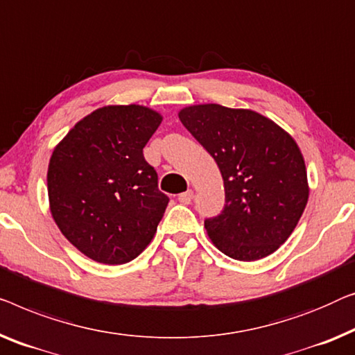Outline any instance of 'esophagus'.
<instances>
[{"label": "esophagus", "mask_w": 355, "mask_h": 355, "mask_svg": "<svg viewBox=\"0 0 355 355\" xmlns=\"http://www.w3.org/2000/svg\"><path fill=\"white\" fill-rule=\"evenodd\" d=\"M192 200H193V190L192 189H189L187 192H184V193L179 195V202L184 203V205L192 203Z\"/></svg>", "instance_id": "1"}]
</instances>
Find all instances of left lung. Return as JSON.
<instances>
[{
  "instance_id": "left-lung-1",
  "label": "left lung",
  "mask_w": 355,
  "mask_h": 355,
  "mask_svg": "<svg viewBox=\"0 0 355 355\" xmlns=\"http://www.w3.org/2000/svg\"><path fill=\"white\" fill-rule=\"evenodd\" d=\"M179 120L223 174V213L205 220L214 246L237 261H258L285 243L309 198L304 157L284 128L250 109L189 105Z\"/></svg>"
}]
</instances>
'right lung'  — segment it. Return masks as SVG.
<instances>
[{"mask_svg": "<svg viewBox=\"0 0 355 355\" xmlns=\"http://www.w3.org/2000/svg\"><path fill=\"white\" fill-rule=\"evenodd\" d=\"M162 120L146 105H105L54 147L51 214L64 237L96 263H130L155 237L168 197L142 148Z\"/></svg>", "mask_w": 355, "mask_h": 355, "instance_id": "1", "label": "right lung"}]
</instances>
